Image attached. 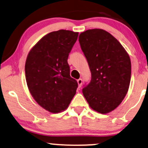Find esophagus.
Listing matches in <instances>:
<instances>
[{"label":"esophagus","instance_id":"34e87169","mask_svg":"<svg viewBox=\"0 0 148 148\" xmlns=\"http://www.w3.org/2000/svg\"><path fill=\"white\" fill-rule=\"evenodd\" d=\"M77 82H78V86H79V87H81L82 83H83V80H82L81 78H79V79L77 80Z\"/></svg>","mask_w":148,"mask_h":148}]
</instances>
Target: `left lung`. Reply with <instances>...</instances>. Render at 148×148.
Instances as JSON below:
<instances>
[{
    "label": "left lung",
    "instance_id": "1",
    "mask_svg": "<svg viewBox=\"0 0 148 148\" xmlns=\"http://www.w3.org/2000/svg\"><path fill=\"white\" fill-rule=\"evenodd\" d=\"M91 71L83 93L90 107L107 113L118 106L128 92L131 76L130 57L120 43L107 31L90 29L78 37Z\"/></svg>",
    "mask_w": 148,
    "mask_h": 148
}]
</instances>
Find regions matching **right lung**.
Here are the masks:
<instances>
[{"label": "right lung", "mask_w": 148, "mask_h": 148, "mask_svg": "<svg viewBox=\"0 0 148 148\" xmlns=\"http://www.w3.org/2000/svg\"><path fill=\"white\" fill-rule=\"evenodd\" d=\"M78 33L59 30L48 33L27 56L25 75L33 98L47 111L57 113L68 108L78 83L70 76L68 59Z\"/></svg>", "instance_id": "1"}]
</instances>
